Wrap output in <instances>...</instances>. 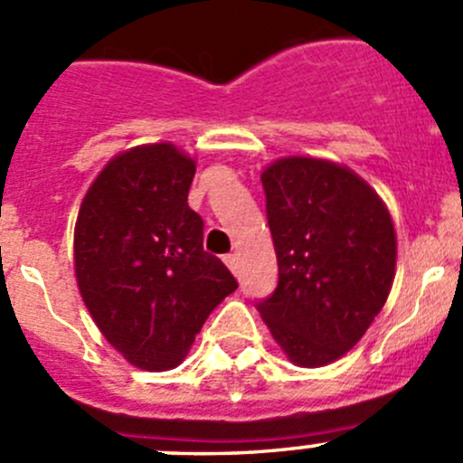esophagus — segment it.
Listing matches in <instances>:
<instances>
[{
	"label": "esophagus",
	"mask_w": 463,
	"mask_h": 463,
	"mask_svg": "<svg viewBox=\"0 0 463 463\" xmlns=\"http://www.w3.org/2000/svg\"><path fill=\"white\" fill-rule=\"evenodd\" d=\"M235 261H237V255L235 253H228V255H223V264L228 266V269H235Z\"/></svg>",
	"instance_id": "obj_1"
}]
</instances>
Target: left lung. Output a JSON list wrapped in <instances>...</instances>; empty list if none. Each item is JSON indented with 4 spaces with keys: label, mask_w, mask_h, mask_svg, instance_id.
<instances>
[{
    "label": "left lung",
    "mask_w": 463,
    "mask_h": 463,
    "mask_svg": "<svg viewBox=\"0 0 463 463\" xmlns=\"http://www.w3.org/2000/svg\"><path fill=\"white\" fill-rule=\"evenodd\" d=\"M261 185L278 287L258 311L288 361L334 363L363 338L390 296V213L361 176L322 158H279L261 172Z\"/></svg>",
    "instance_id": "1"
}]
</instances>
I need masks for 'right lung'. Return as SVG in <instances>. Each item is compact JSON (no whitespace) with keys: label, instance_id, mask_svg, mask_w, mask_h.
Returning a JSON list of instances; mask_svg holds the SVG:
<instances>
[{"label":"right lung","instance_id":"right-lung-1","mask_svg":"<svg viewBox=\"0 0 463 463\" xmlns=\"http://www.w3.org/2000/svg\"><path fill=\"white\" fill-rule=\"evenodd\" d=\"M194 161L172 143L118 154L82 199L73 235L89 314L132 365L176 367L210 311L237 288L203 250V219L188 205Z\"/></svg>","mask_w":463,"mask_h":463}]
</instances>
